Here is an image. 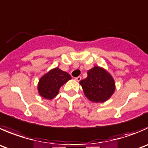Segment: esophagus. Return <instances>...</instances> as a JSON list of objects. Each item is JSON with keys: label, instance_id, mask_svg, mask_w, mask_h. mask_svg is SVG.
<instances>
[{"label": "esophagus", "instance_id": "obj_1", "mask_svg": "<svg viewBox=\"0 0 148 148\" xmlns=\"http://www.w3.org/2000/svg\"><path fill=\"white\" fill-rule=\"evenodd\" d=\"M81 79H82L81 77H76V78H75V80H76V81H77V82H79Z\"/></svg>", "mask_w": 148, "mask_h": 148}]
</instances>
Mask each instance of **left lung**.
Listing matches in <instances>:
<instances>
[{
	"label": "left lung",
	"mask_w": 148,
	"mask_h": 148,
	"mask_svg": "<svg viewBox=\"0 0 148 148\" xmlns=\"http://www.w3.org/2000/svg\"><path fill=\"white\" fill-rule=\"evenodd\" d=\"M84 95L93 103H104L116 90L114 79L103 67L95 66L87 71V77L79 82Z\"/></svg>",
	"instance_id": "left-lung-1"
}]
</instances>
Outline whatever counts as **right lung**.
<instances>
[{"label":"right lung","instance_id":"1","mask_svg":"<svg viewBox=\"0 0 148 148\" xmlns=\"http://www.w3.org/2000/svg\"><path fill=\"white\" fill-rule=\"evenodd\" d=\"M71 79L70 74L58 67L52 69L39 79L38 84V93L47 100H52L58 94L61 86Z\"/></svg>","mask_w":148,"mask_h":148}]
</instances>
